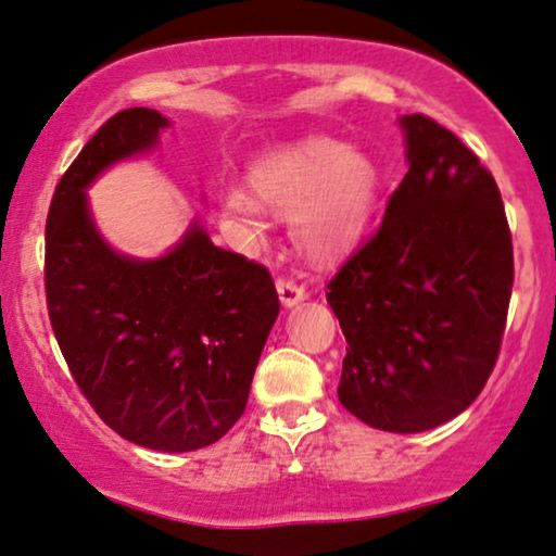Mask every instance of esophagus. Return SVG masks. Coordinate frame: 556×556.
Segmentation results:
<instances>
[{
    "label": "esophagus",
    "mask_w": 556,
    "mask_h": 556,
    "mask_svg": "<svg viewBox=\"0 0 556 556\" xmlns=\"http://www.w3.org/2000/svg\"><path fill=\"white\" fill-rule=\"evenodd\" d=\"M277 292H279V303H282L285 307H295L298 303H303V300L307 298L305 287L290 282V279H279Z\"/></svg>",
    "instance_id": "esophagus-1"
}]
</instances>
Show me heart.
<instances>
[{"mask_svg": "<svg viewBox=\"0 0 556 556\" xmlns=\"http://www.w3.org/2000/svg\"><path fill=\"white\" fill-rule=\"evenodd\" d=\"M253 197L227 189L219 223L243 249L266 236V210L290 219L292 240L316 264H333L357 249L376 214L378 160L357 144L333 137H305L253 163Z\"/></svg>", "mask_w": 556, "mask_h": 556, "instance_id": "heart-1", "label": "heart"}]
</instances>
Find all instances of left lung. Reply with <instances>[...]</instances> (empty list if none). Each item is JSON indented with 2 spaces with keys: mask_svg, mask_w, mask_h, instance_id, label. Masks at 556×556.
<instances>
[{
  "mask_svg": "<svg viewBox=\"0 0 556 556\" xmlns=\"http://www.w3.org/2000/svg\"><path fill=\"white\" fill-rule=\"evenodd\" d=\"M404 180L383 225L329 282L350 344L339 401L386 432L469 409L497 363L513 240L492 173L432 118L401 116Z\"/></svg>",
  "mask_w": 556,
  "mask_h": 556,
  "instance_id": "8db88e82",
  "label": "left lung"
}]
</instances>
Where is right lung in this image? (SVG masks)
Returning a JSON list of instances; mask_svg holds the SVG:
<instances>
[{
    "mask_svg": "<svg viewBox=\"0 0 556 556\" xmlns=\"http://www.w3.org/2000/svg\"><path fill=\"white\" fill-rule=\"evenodd\" d=\"M168 126L152 109L116 113L59 180L46 223V300L98 417L129 443L189 453L217 443L245 412L279 298L269 271L214 245L199 217L155 258L103 238L87 189L155 150Z\"/></svg>",
    "mask_w": 556,
    "mask_h": 556,
    "instance_id": "1",
    "label": "right lung"
}]
</instances>
